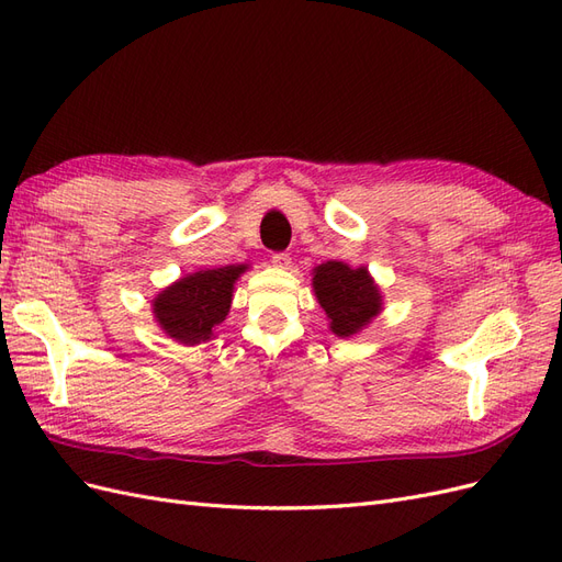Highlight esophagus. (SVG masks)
<instances>
[{"label": "esophagus", "mask_w": 562, "mask_h": 562, "mask_svg": "<svg viewBox=\"0 0 562 562\" xmlns=\"http://www.w3.org/2000/svg\"><path fill=\"white\" fill-rule=\"evenodd\" d=\"M271 265H274L277 269H288V267H291V255L274 252V255H271Z\"/></svg>", "instance_id": "34e87169"}]
</instances>
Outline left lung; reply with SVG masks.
Instances as JSON below:
<instances>
[{
    "label": "left lung",
    "mask_w": 562,
    "mask_h": 562,
    "mask_svg": "<svg viewBox=\"0 0 562 562\" xmlns=\"http://www.w3.org/2000/svg\"><path fill=\"white\" fill-rule=\"evenodd\" d=\"M314 295L337 337H353L384 310V295L368 267L328 260L312 269Z\"/></svg>",
    "instance_id": "1"
}]
</instances>
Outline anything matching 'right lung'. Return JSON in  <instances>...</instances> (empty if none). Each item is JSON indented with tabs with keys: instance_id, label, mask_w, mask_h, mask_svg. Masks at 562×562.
Here are the masks:
<instances>
[{
	"instance_id": "1",
	"label": "right lung",
	"mask_w": 562,
	"mask_h": 562,
	"mask_svg": "<svg viewBox=\"0 0 562 562\" xmlns=\"http://www.w3.org/2000/svg\"><path fill=\"white\" fill-rule=\"evenodd\" d=\"M248 269L250 265L199 269L166 285L151 300L157 326L184 347L209 342L229 314L234 283Z\"/></svg>"
}]
</instances>
